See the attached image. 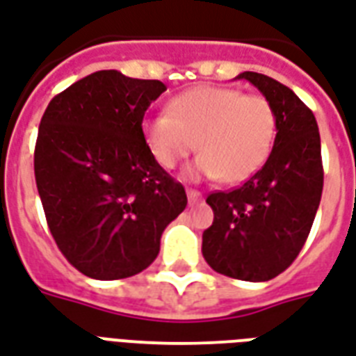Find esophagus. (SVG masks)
<instances>
[{"label":"esophagus","instance_id":"1","mask_svg":"<svg viewBox=\"0 0 356 356\" xmlns=\"http://www.w3.org/2000/svg\"><path fill=\"white\" fill-rule=\"evenodd\" d=\"M186 196H188L191 204H198L200 200H202V192L194 191V188H186Z\"/></svg>","mask_w":356,"mask_h":356}]
</instances>
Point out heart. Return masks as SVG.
<instances>
[{"instance_id":"heart-1","label":"heart","mask_w":356,"mask_h":356,"mask_svg":"<svg viewBox=\"0 0 356 356\" xmlns=\"http://www.w3.org/2000/svg\"><path fill=\"white\" fill-rule=\"evenodd\" d=\"M143 136L158 164L173 170L194 149L191 177H218L238 185L272 154L277 113L260 94L226 86H194L170 102L168 113L143 120Z\"/></svg>"}]
</instances>
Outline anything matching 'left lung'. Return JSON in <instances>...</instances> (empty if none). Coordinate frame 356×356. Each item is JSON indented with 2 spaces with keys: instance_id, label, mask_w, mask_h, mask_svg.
I'll use <instances>...</instances> for the list:
<instances>
[{
  "instance_id": "left-lung-1",
  "label": "left lung",
  "mask_w": 356,
  "mask_h": 356,
  "mask_svg": "<svg viewBox=\"0 0 356 356\" xmlns=\"http://www.w3.org/2000/svg\"><path fill=\"white\" fill-rule=\"evenodd\" d=\"M277 113V138L262 168L243 185L211 192L213 225L202 252L213 270L241 281H270L294 262L323 194L321 136L312 109L275 79L243 71Z\"/></svg>"
}]
</instances>
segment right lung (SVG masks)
<instances>
[{
	"label": "right lung",
	"instance_id": "obj_1",
	"mask_svg": "<svg viewBox=\"0 0 356 356\" xmlns=\"http://www.w3.org/2000/svg\"><path fill=\"white\" fill-rule=\"evenodd\" d=\"M160 81L96 71L52 97L33 170L47 225L73 268L92 279L131 277L154 262L165 226L186 207L181 183L143 136Z\"/></svg>",
	"mask_w": 356,
	"mask_h": 356
}]
</instances>
